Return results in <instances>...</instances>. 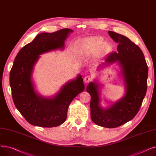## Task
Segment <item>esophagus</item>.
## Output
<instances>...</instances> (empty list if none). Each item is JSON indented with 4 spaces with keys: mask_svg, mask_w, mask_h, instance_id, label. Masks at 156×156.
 <instances>
[{
    "mask_svg": "<svg viewBox=\"0 0 156 156\" xmlns=\"http://www.w3.org/2000/svg\"><path fill=\"white\" fill-rule=\"evenodd\" d=\"M92 77H91L90 76H89V75L86 76L84 78V79H83V80H84V82H85V83H89L90 81H92Z\"/></svg>",
    "mask_w": 156,
    "mask_h": 156,
    "instance_id": "34e87169",
    "label": "esophagus"
}]
</instances>
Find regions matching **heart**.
Instances as JSON below:
<instances>
[{
  "mask_svg": "<svg viewBox=\"0 0 156 156\" xmlns=\"http://www.w3.org/2000/svg\"><path fill=\"white\" fill-rule=\"evenodd\" d=\"M105 41L101 37H92L81 39L76 42V47L83 54H94L102 48V50L107 48Z\"/></svg>",
  "mask_w": 156,
  "mask_h": 156,
  "instance_id": "heart-1",
  "label": "heart"
}]
</instances>
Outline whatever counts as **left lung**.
<instances>
[{
    "label": "left lung",
    "instance_id": "8db88e82",
    "mask_svg": "<svg viewBox=\"0 0 156 156\" xmlns=\"http://www.w3.org/2000/svg\"><path fill=\"white\" fill-rule=\"evenodd\" d=\"M109 35L118 43L117 51L105 58L102 66L118 62L125 84L126 93L123 97L108 109L100 105L99 84L90 82L87 91L91 95L90 116L97 125L113 128L132 120L140 109L146 94L148 67L142 50L126 37L109 31Z\"/></svg>",
    "mask_w": 156,
    "mask_h": 156
}]
</instances>
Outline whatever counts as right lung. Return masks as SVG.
Masks as SVG:
<instances>
[{
	"label": "right lung",
	"instance_id": "obj_1",
	"mask_svg": "<svg viewBox=\"0 0 156 156\" xmlns=\"http://www.w3.org/2000/svg\"><path fill=\"white\" fill-rule=\"evenodd\" d=\"M72 30L64 28L54 33H42L24 45L15 57L10 71L13 102L21 115L32 125L52 128L66 121L71 101L85 90L80 75L66 83L54 97L37 94L31 80L34 66L44 53L64 49V42Z\"/></svg>",
	"mask_w": 156,
	"mask_h": 156
}]
</instances>
